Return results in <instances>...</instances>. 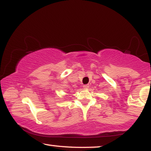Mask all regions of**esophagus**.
Segmentation results:
<instances>
[{"mask_svg":"<svg viewBox=\"0 0 151 151\" xmlns=\"http://www.w3.org/2000/svg\"><path fill=\"white\" fill-rule=\"evenodd\" d=\"M88 87H89V85H88V84H84L83 86V88H84V89H87Z\"/></svg>","mask_w":151,"mask_h":151,"instance_id":"1","label":"esophagus"}]
</instances>
